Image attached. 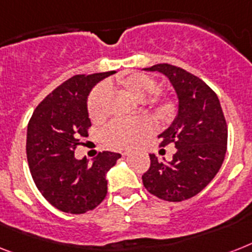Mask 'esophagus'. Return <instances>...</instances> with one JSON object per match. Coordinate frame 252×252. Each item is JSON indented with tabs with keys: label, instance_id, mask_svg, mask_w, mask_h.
I'll list each match as a JSON object with an SVG mask.
<instances>
[{
	"label": "esophagus",
	"instance_id": "34e87169",
	"mask_svg": "<svg viewBox=\"0 0 252 252\" xmlns=\"http://www.w3.org/2000/svg\"><path fill=\"white\" fill-rule=\"evenodd\" d=\"M130 154V153H129V151H126V153H123V157H128V155H129Z\"/></svg>",
	"mask_w": 252,
	"mask_h": 252
}]
</instances>
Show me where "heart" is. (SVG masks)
<instances>
[{"instance_id":"obj_1","label":"heart","mask_w":252,"mask_h":252,"mask_svg":"<svg viewBox=\"0 0 252 252\" xmlns=\"http://www.w3.org/2000/svg\"><path fill=\"white\" fill-rule=\"evenodd\" d=\"M114 87L120 88L137 102H145L147 99V105L154 108L161 118H167L175 110L173 102L169 98L155 93L157 83L153 77L145 73L134 72L120 76L115 83L108 81L105 85H99L92 92L88 99V114L93 122H101L105 118L108 91ZM150 122L145 118L132 122H114L103 132V141L112 149L126 150L134 146L142 137L150 132Z\"/></svg>"}]
</instances>
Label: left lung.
<instances>
[{
    "mask_svg": "<svg viewBox=\"0 0 252 252\" xmlns=\"http://www.w3.org/2000/svg\"><path fill=\"white\" fill-rule=\"evenodd\" d=\"M144 71L169 80L177 97V114L158 136L160 146L175 145L173 159L159 161L150 154V168L142 175V183L160 199H189L211 183L225 158L228 128L220 101L207 84L180 67L161 63Z\"/></svg>",
    "mask_w": 252,
    "mask_h": 252,
    "instance_id": "left-lung-1",
    "label": "left lung"
}]
</instances>
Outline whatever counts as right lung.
I'll return each instance as SVG.
<instances>
[{
  "label": "right lung",
  "instance_id": "add662e5",
  "mask_svg": "<svg viewBox=\"0 0 252 252\" xmlns=\"http://www.w3.org/2000/svg\"><path fill=\"white\" fill-rule=\"evenodd\" d=\"M110 72L76 75L66 80L36 107L27 128V159L44 198L67 214L97 207L107 194L106 175L122 157L103 151L93 159H76L73 150L92 126L88 95Z\"/></svg>",
  "mask_w": 252,
  "mask_h": 252
}]
</instances>
